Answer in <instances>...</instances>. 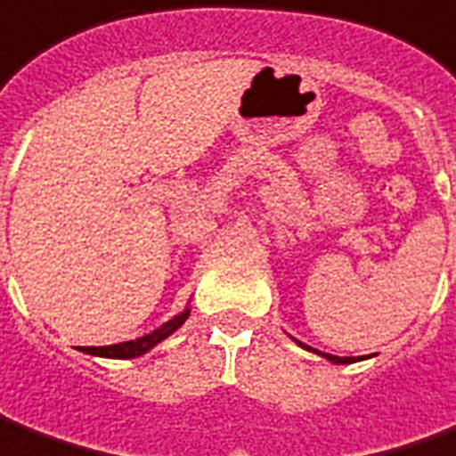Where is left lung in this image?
Wrapping results in <instances>:
<instances>
[{
  "mask_svg": "<svg viewBox=\"0 0 456 456\" xmlns=\"http://www.w3.org/2000/svg\"><path fill=\"white\" fill-rule=\"evenodd\" d=\"M297 345H303V342H297ZM305 350H313V347H307V345H303ZM315 354H320V357H325V360H330V362H335V365H350V362H354L357 357H338V354H328V353H320V350H313Z\"/></svg>",
  "mask_w": 456,
  "mask_h": 456,
  "instance_id": "left-lung-1",
  "label": "left lung"
}]
</instances>
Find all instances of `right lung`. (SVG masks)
Instances as JSON below:
<instances>
[{"label": "right lung", "mask_w": 456, "mask_h": 456, "mask_svg": "<svg viewBox=\"0 0 456 456\" xmlns=\"http://www.w3.org/2000/svg\"><path fill=\"white\" fill-rule=\"evenodd\" d=\"M188 315H191V307L186 305L178 315H174L168 322H163L161 328L151 330L149 335H141L136 340L103 345V347H78V350L86 354H96V357H109V360H134V357H141V354H146L149 350H153V347H156L159 342L166 340L168 335H174L175 330L186 322Z\"/></svg>", "instance_id": "obj_1"}]
</instances>
